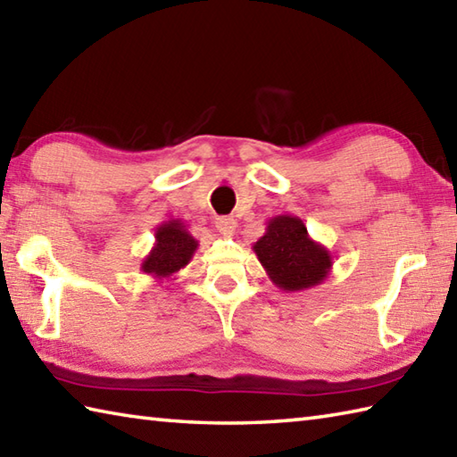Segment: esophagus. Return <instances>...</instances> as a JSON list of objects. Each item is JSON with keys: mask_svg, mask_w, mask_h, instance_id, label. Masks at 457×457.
Wrapping results in <instances>:
<instances>
[{"mask_svg": "<svg viewBox=\"0 0 457 457\" xmlns=\"http://www.w3.org/2000/svg\"><path fill=\"white\" fill-rule=\"evenodd\" d=\"M216 228L221 236H234L236 231V220L229 218V216H223L216 220Z\"/></svg>", "mask_w": 457, "mask_h": 457, "instance_id": "esophagus-1", "label": "esophagus"}]
</instances>
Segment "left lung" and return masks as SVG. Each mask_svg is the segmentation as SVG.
Returning <instances> with one entry per match:
<instances>
[{
    "instance_id": "obj_1",
    "label": "left lung",
    "mask_w": 457,
    "mask_h": 457,
    "mask_svg": "<svg viewBox=\"0 0 457 457\" xmlns=\"http://www.w3.org/2000/svg\"><path fill=\"white\" fill-rule=\"evenodd\" d=\"M253 252L275 287L305 291L323 283L333 270V255L312 239L301 218L283 213L267 221Z\"/></svg>"
}]
</instances>
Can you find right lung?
<instances>
[{
    "label": "right lung",
    "instance_id": "obj_1",
    "mask_svg": "<svg viewBox=\"0 0 457 457\" xmlns=\"http://www.w3.org/2000/svg\"><path fill=\"white\" fill-rule=\"evenodd\" d=\"M154 237V247L142 259L140 271L158 281L172 279L192 262L195 249H198V239L190 234L187 223L182 220L162 221L156 228Z\"/></svg>",
    "mask_w": 457,
    "mask_h": 457
}]
</instances>
